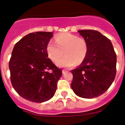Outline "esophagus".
<instances>
[{"label":"esophagus","instance_id":"obj_1","mask_svg":"<svg viewBox=\"0 0 125 125\" xmlns=\"http://www.w3.org/2000/svg\"><path fill=\"white\" fill-rule=\"evenodd\" d=\"M67 72H68V71H66V70H63V71H62V73L64 74V73H67Z\"/></svg>","mask_w":125,"mask_h":125}]
</instances>
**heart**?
<instances>
[{"instance_id":"b5f03b06","label":"heart","mask_w":125,"mask_h":125,"mask_svg":"<svg viewBox=\"0 0 125 125\" xmlns=\"http://www.w3.org/2000/svg\"><path fill=\"white\" fill-rule=\"evenodd\" d=\"M56 42L50 41L47 44L46 52L52 61L56 62L63 54L66 55L56 62L60 67H72L81 64L87 53V44L83 38L69 33H62L56 36Z\"/></svg>"}]
</instances>
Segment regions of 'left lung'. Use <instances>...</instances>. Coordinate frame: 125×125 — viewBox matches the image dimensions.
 I'll use <instances>...</instances> for the list:
<instances>
[{"label":"left lung","instance_id":"obj_1","mask_svg":"<svg viewBox=\"0 0 125 125\" xmlns=\"http://www.w3.org/2000/svg\"><path fill=\"white\" fill-rule=\"evenodd\" d=\"M87 44L84 61L72 70L71 87L78 96L86 99L96 97L109 88L116 73V54L108 38L98 31H78Z\"/></svg>","mask_w":125,"mask_h":125}]
</instances>
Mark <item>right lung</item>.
Wrapping results in <instances>:
<instances>
[{"label":"right lung","instance_id":"obj_1","mask_svg":"<svg viewBox=\"0 0 125 125\" xmlns=\"http://www.w3.org/2000/svg\"><path fill=\"white\" fill-rule=\"evenodd\" d=\"M52 32L37 31L26 35L15 44L9 67L14 89L25 99L41 103L54 96L62 74L49 58L47 44Z\"/></svg>","mask_w":125,"mask_h":125}]
</instances>
